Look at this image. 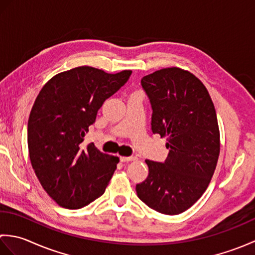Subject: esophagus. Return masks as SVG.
<instances>
[{
    "instance_id": "34e87169",
    "label": "esophagus",
    "mask_w": 255,
    "mask_h": 255,
    "mask_svg": "<svg viewBox=\"0 0 255 255\" xmlns=\"http://www.w3.org/2000/svg\"><path fill=\"white\" fill-rule=\"evenodd\" d=\"M137 156L130 155V156H121V161L122 162H130V161H136Z\"/></svg>"
}]
</instances>
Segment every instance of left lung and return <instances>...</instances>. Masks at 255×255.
I'll return each mask as SVG.
<instances>
[{"mask_svg": "<svg viewBox=\"0 0 255 255\" xmlns=\"http://www.w3.org/2000/svg\"><path fill=\"white\" fill-rule=\"evenodd\" d=\"M152 108L151 129L166 138L164 162L145 160L149 175L137 184L142 202L164 215L187 210L207 188L217 165L220 139L214 103L194 74L178 68L141 79Z\"/></svg>", "mask_w": 255, "mask_h": 255, "instance_id": "obj_1", "label": "left lung"}]
</instances>
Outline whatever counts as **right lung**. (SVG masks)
Instances as JSON below:
<instances>
[{
  "label": "right lung",
  "mask_w": 255,
  "mask_h": 255,
  "mask_svg": "<svg viewBox=\"0 0 255 255\" xmlns=\"http://www.w3.org/2000/svg\"><path fill=\"white\" fill-rule=\"evenodd\" d=\"M130 75L78 67L55 75L38 94L27 129L29 158L41 186L62 207L82 208L104 194L119 159L82 142L103 103Z\"/></svg>",
  "instance_id": "obj_1"
}]
</instances>
